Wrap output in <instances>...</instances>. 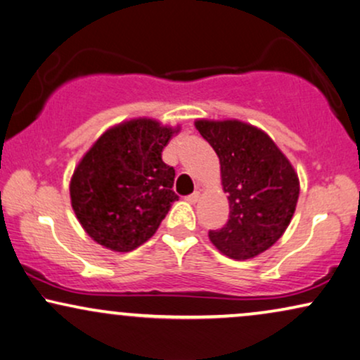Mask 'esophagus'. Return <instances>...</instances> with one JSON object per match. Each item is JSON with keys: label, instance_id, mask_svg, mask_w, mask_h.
Wrapping results in <instances>:
<instances>
[{"label": "esophagus", "instance_id": "obj_1", "mask_svg": "<svg viewBox=\"0 0 360 360\" xmlns=\"http://www.w3.org/2000/svg\"><path fill=\"white\" fill-rule=\"evenodd\" d=\"M199 198H200L199 193H193V194H189L188 198H186V200H188V202H191V204H195L199 200Z\"/></svg>", "mask_w": 360, "mask_h": 360}]
</instances>
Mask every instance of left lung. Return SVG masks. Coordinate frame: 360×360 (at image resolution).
Masks as SVG:
<instances>
[{"label": "left lung", "instance_id": "obj_1", "mask_svg": "<svg viewBox=\"0 0 360 360\" xmlns=\"http://www.w3.org/2000/svg\"><path fill=\"white\" fill-rule=\"evenodd\" d=\"M217 153L222 186L229 195V222L209 230L220 253L247 260L283 236L300 195L298 176L266 133L238 120L195 122Z\"/></svg>", "mask_w": 360, "mask_h": 360}]
</instances>
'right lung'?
Returning <instances> with one entry per match:
<instances>
[{
    "label": "right lung",
    "instance_id": "obj_1",
    "mask_svg": "<svg viewBox=\"0 0 360 360\" xmlns=\"http://www.w3.org/2000/svg\"><path fill=\"white\" fill-rule=\"evenodd\" d=\"M174 130L150 118L110 128L75 167L70 200L85 232L115 252L155 236L171 204L176 171L162 161Z\"/></svg>",
    "mask_w": 360,
    "mask_h": 360
}]
</instances>
